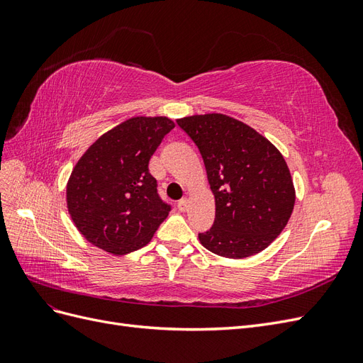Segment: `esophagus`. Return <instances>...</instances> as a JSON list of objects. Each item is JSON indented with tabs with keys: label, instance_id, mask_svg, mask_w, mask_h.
<instances>
[{
	"label": "esophagus",
	"instance_id": "1",
	"mask_svg": "<svg viewBox=\"0 0 363 363\" xmlns=\"http://www.w3.org/2000/svg\"><path fill=\"white\" fill-rule=\"evenodd\" d=\"M179 208L182 212H186L189 208V200L188 199H182L180 201H179Z\"/></svg>",
	"mask_w": 363,
	"mask_h": 363
}]
</instances>
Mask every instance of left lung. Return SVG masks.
<instances>
[{"label": "left lung", "instance_id": "obj_1", "mask_svg": "<svg viewBox=\"0 0 363 363\" xmlns=\"http://www.w3.org/2000/svg\"><path fill=\"white\" fill-rule=\"evenodd\" d=\"M177 124L199 147L215 196V223L199 239L227 259L265 250L286 227L295 188L281 152L255 128L223 113L194 115Z\"/></svg>", "mask_w": 363, "mask_h": 363}]
</instances>
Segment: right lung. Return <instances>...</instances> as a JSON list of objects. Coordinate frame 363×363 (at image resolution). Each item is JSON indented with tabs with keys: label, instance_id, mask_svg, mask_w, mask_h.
<instances>
[{
	"label": "right lung",
	"instance_id": "right-lung-1",
	"mask_svg": "<svg viewBox=\"0 0 363 363\" xmlns=\"http://www.w3.org/2000/svg\"><path fill=\"white\" fill-rule=\"evenodd\" d=\"M175 127L167 116H135L86 150L67 184V206L86 240L123 256L147 245L171 206L157 194L151 156Z\"/></svg>",
	"mask_w": 363,
	"mask_h": 363
}]
</instances>
